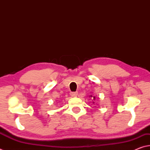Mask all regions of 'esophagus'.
Listing matches in <instances>:
<instances>
[{"mask_svg": "<svg viewBox=\"0 0 150 150\" xmlns=\"http://www.w3.org/2000/svg\"><path fill=\"white\" fill-rule=\"evenodd\" d=\"M70 95L72 96L73 97H75L78 95V92H71L70 93Z\"/></svg>", "mask_w": 150, "mask_h": 150, "instance_id": "1", "label": "esophagus"}]
</instances>
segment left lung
I'll return each instance as SVG.
<instances>
[{
    "instance_id": "8db88e82",
    "label": "left lung",
    "mask_w": 150,
    "mask_h": 150,
    "mask_svg": "<svg viewBox=\"0 0 150 150\" xmlns=\"http://www.w3.org/2000/svg\"><path fill=\"white\" fill-rule=\"evenodd\" d=\"M91 97H92V96H91ZM93 99H94V100L95 99V97H93Z\"/></svg>"
}]
</instances>
